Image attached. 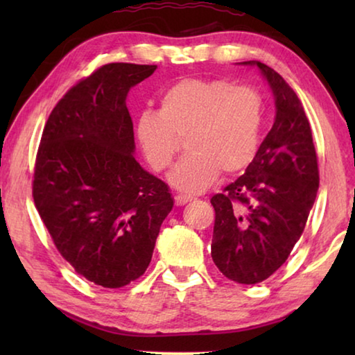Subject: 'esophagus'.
<instances>
[{"label": "esophagus", "mask_w": 355, "mask_h": 355, "mask_svg": "<svg viewBox=\"0 0 355 355\" xmlns=\"http://www.w3.org/2000/svg\"><path fill=\"white\" fill-rule=\"evenodd\" d=\"M191 200H192L191 196H184V194H177L175 196V205L177 207H182V205H184V203H188Z\"/></svg>", "instance_id": "1"}]
</instances>
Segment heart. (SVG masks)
I'll list each match as a JSON object with an SVG mask.
<instances>
[{
	"mask_svg": "<svg viewBox=\"0 0 355 355\" xmlns=\"http://www.w3.org/2000/svg\"><path fill=\"white\" fill-rule=\"evenodd\" d=\"M264 125V101L252 86L225 78H184L159 97L158 111H142L136 139L155 172H166L182 148L189 150L171 173L184 192L208 188L222 171H244L258 152Z\"/></svg>",
	"mask_w": 355,
	"mask_h": 355,
	"instance_id": "1",
	"label": "heart"
}]
</instances>
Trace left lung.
<instances>
[{
  "label": "left lung",
  "mask_w": 355,
  "mask_h": 355,
  "mask_svg": "<svg viewBox=\"0 0 355 355\" xmlns=\"http://www.w3.org/2000/svg\"><path fill=\"white\" fill-rule=\"evenodd\" d=\"M255 64L275 97V122L244 175L211 197V257L236 284L254 285L277 271L302 235L320 171L311 128L296 92L274 69Z\"/></svg>",
  "instance_id": "8db88e82"
}]
</instances>
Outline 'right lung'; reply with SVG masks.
<instances>
[{"label":"right lung","instance_id":"add662e5","mask_svg":"<svg viewBox=\"0 0 355 355\" xmlns=\"http://www.w3.org/2000/svg\"><path fill=\"white\" fill-rule=\"evenodd\" d=\"M156 65H101L65 92L35 156L33 197L59 254L89 282L120 288L148 268L173 207L164 182L135 159L128 91Z\"/></svg>","mask_w":355,"mask_h":355}]
</instances>
